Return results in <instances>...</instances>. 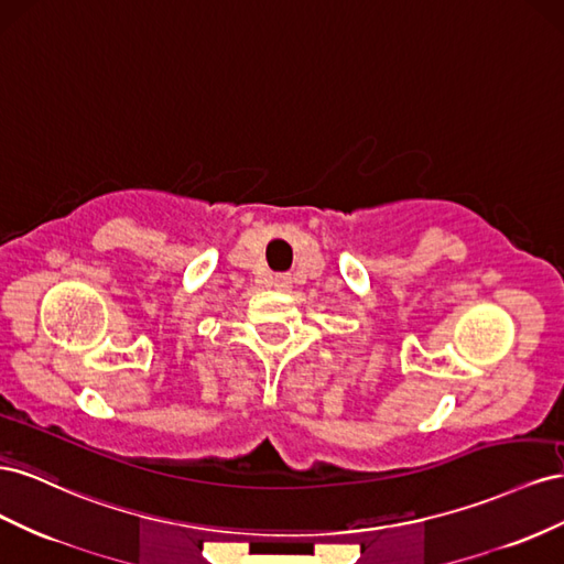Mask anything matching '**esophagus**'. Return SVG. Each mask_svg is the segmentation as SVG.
Instances as JSON below:
<instances>
[{
	"label": "esophagus",
	"instance_id": "1",
	"mask_svg": "<svg viewBox=\"0 0 564 564\" xmlns=\"http://www.w3.org/2000/svg\"><path fill=\"white\" fill-rule=\"evenodd\" d=\"M271 285L276 288V291H291V288H293L291 273H276V276L271 279Z\"/></svg>",
	"mask_w": 564,
	"mask_h": 564
}]
</instances>
